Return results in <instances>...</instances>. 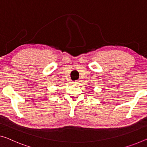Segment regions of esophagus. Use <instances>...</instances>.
<instances>
[{"instance_id": "esophagus-1", "label": "esophagus", "mask_w": 147, "mask_h": 147, "mask_svg": "<svg viewBox=\"0 0 147 147\" xmlns=\"http://www.w3.org/2000/svg\"><path fill=\"white\" fill-rule=\"evenodd\" d=\"M78 82H78V80H75V81H74V84H78Z\"/></svg>"}]
</instances>
